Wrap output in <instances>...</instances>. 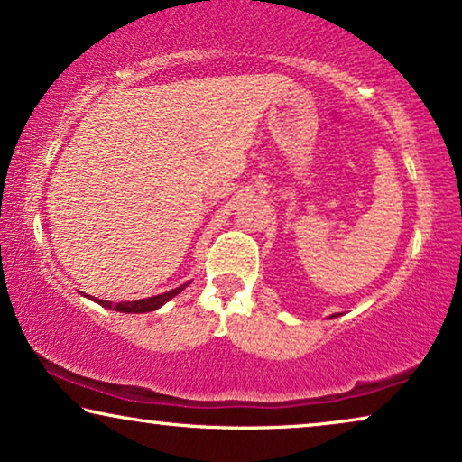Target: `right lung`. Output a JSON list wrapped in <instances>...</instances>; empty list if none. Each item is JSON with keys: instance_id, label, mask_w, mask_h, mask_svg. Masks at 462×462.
<instances>
[{"instance_id": "right-lung-1", "label": "right lung", "mask_w": 462, "mask_h": 462, "mask_svg": "<svg viewBox=\"0 0 462 462\" xmlns=\"http://www.w3.org/2000/svg\"><path fill=\"white\" fill-rule=\"evenodd\" d=\"M189 286L182 284L178 286V289L173 291H167V292H161V295H154V297H148V299H140V301H121V303H112V301H104V299H95L99 305H104L107 310H116V311H125V314H143V311H154L159 310L161 305L165 301H170L171 297H176L180 291H184Z\"/></svg>"}]
</instances>
